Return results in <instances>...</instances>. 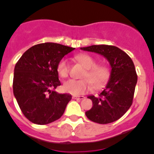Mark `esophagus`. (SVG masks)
<instances>
[{"label": "esophagus", "mask_w": 154, "mask_h": 154, "mask_svg": "<svg viewBox=\"0 0 154 154\" xmlns=\"http://www.w3.org/2000/svg\"><path fill=\"white\" fill-rule=\"evenodd\" d=\"M73 99H79V100H82V99H85V96H74L72 97Z\"/></svg>", "instance_id": "obj_1"}]
</instances>
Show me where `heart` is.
Wrapping results in <instances>:
<instances>
[{
	"label": "heart",
	"instance_id": "1",
	"mask_svg": "<svg viewBox=\"0 0 154 154\" xmlns=\"http://www.w3.org/2000/svg\"><path fill=\"white\" fill-rule=\"evenodd\" d=\"M75 60L86 69L82 78L84 79H69L63 84L65 92L80 96L89 92L92 89V84L95 89H101L108 83L111 76V71L106 65L97 64L93 57L88 54H79L75 57ZM70 67L68 61L62 58L57 65V72L61 78H66L69 74Z\"/></svg>",
	"mask_w": 154,
	"mask_h": 154
}]
</instances>
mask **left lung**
Wrapping results in <instances>:
<instances>
[{
    "label": "left lung",
    "instance_id": "8db88e82",
    "mask_svg": "<svg viewBox=\"0 0 154 154\" xmlns=\"http://www.w3.org/2000/svg\"><path fill=\"white\" fill-rule=\"evenodd\" d=\"M103 55L109 62L112 70L106 88L99 96H88L92 101L87 118L99 124L112 123L121 118L131 106L137 82V75L131 58L119 48L107 45L81 48Z\"/></svg>",
    "mask_w": 154,
    "mask_h": 154
}]
</instances>
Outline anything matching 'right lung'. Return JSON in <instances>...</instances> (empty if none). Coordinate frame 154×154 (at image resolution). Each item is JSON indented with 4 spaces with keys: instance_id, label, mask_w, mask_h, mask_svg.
I'll use <instances>...</instances> for the list:
<instances>
[{
    "instance_id": "right-lung-1",
    "label": "right lung",
    "mask_w": 154,
    "mask_h": 154,
    "mask_svg": "<svg viewBox=\"0 0 154 154\" xmlns=\"http://www.w3.org/2000/svg\"><path fill=\"white\" fill-rule=\"evenodd\" d=\"M74 49L51 42L38 44L27 50L16 63L14 95L22 113L31 123L48 124L63 115L72 96L55 92L61 85L57 65Z\"/></svg>"
}]
</instances>
